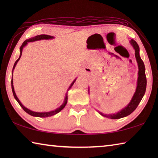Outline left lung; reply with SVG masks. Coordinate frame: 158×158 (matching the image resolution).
Here are the masks:
<instances>
[{"label": "left lung", "instance_id": "8db88e82", "mask_svg": "<svg viewBox=\"0 0 158 158\" xmlns=\"http://www.w3.org/2000/svg\"><path fill=\"white\" fill-rule=\"evenodd\" d=\"M131 45L133 47L134 49L135 52V57L136 62L138 63V68H139V73H138V79H137V84H136V91L134 94L132 99H131L130 102H129L126 107H124L123 109L119 110V112L114 114H105L102 112L98 111L100 115L107 117V118H110L112 119H120L122 117H125L127 115H130L134 110H135L136 107L138 106L139 104L141 101L143 97L145 95V93L146 91V87H147V78L145 75V67L144 62L140 58V49L139 46L137 44V43L135 40L131 39L130 41ZM89 91V89L88 88V92Z\"/></svg>", "mask_w": 158, "mask_h": 158}]
</instances>
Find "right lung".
I'll use <instances>...</instances> for the list:
<instances>
[{
    "mask_svg": "<svg viewBox=\"0 0 158 158\" xmlns=\"http://www.w3.org/2000/svg\"><path fill=\"white\" fill-rule=\"evenodd\" d=\"M54 39V37H53V36H50V35H37L35 36V37H32V38H31L29 39H27L26 40V41L23 42L22 43V46L20 47L19 48V51H20V55H19V58L16 60L14 65H13V70H12V78H11V88H12V92H13V96H14L15 99L18 101V102L19 103V105L21 106L22 108L24 110V111H26L27 113H28L29 115H31L32 116H34V117H51L52 115H56V114L58 113L60 111H61V110L64 108L66 103H67V100H68V94H66V96H65V98H64V102L62 103V105L61 106H60L58 108H57L56 109L53 110H52V111H49V112H35V111H32V110H30L26 108V107H25L24 106H23L22 104L21 103V102L19 101V100L18 99V97H17L16 96V94L15 92V90H14V87H13V70H14L15 67L17 64V63H18V62L20 58H21V56H22V51H23V48H24L25 46H26V45L28 44V43L29 42H33V41H40V40H43V39H46V40H49V39ZM77 78L74 80V81H73V83L70 84V85L69 86V88L68 89V91L70 89V88H71V87L73 86V85L74 84V83L75 82ZM67 91V92H68Z\"/></svg>",
    "mask_w": 158,
    "mask_h": 158,
    "instance_id": "add662e5",
    "label": "right lung"
}]
</instances>
